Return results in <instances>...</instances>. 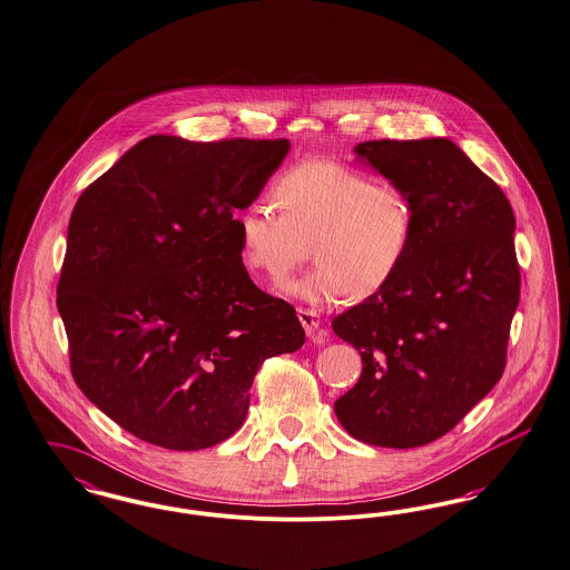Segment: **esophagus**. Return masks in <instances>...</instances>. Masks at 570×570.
Listing matches in <instances>:
<instances>
[{"instance_id": "1", "label": "esophagus", "mask_w": 570, "mask_h": 570, "mask_svg": "<svg viewBox=\"0 0 570 570\" xmlns=\"http://www.w3.org/2000/svg\"><path fill=\"white\" fill-rule=\"evenodd\" d=\"M296 314H298V320H301V324H303L307 337L314 340L316 343L324 342L326 333L322 331V322H320L318 312H314V309H298Z\"/></svg>"}]
</instances>
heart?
<instances>
[{
  "label": "heart",
  "mask_w": 570,
  "mask_h": 570,
  "mask_svg": "<svg viewBox=\"0 0 570 570\" xmlns=\"http://www.w3.org/2000/svg\"><path fill=\"white\" fill-rule=\"evenodd\" d=\"M272 205L237 216L239 258L252 274L284 282L312 244L316 267L284 286L312 305L375 295L411 250L415 209L405 188L326 159L301 160L274 186Z\"/></svg>",
  "instance_id": "b5f03b06"
}]
</instances>
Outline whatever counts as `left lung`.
<instances>
[{"instance_id":"obj_1","label":"left lung","mask_w":570,"mask_h":570,"mask_svg":"<svg viewBox=\"0 0 570 570\" xmlns=\"http://www.w3.org/2000/svg\"><path fill=\"white\" fill-rule=\"evenodd\" d=\"M356 160L407 190L411 250L382 291L333 320L361 352L335 401L354 439L407 450L450 433L497 386L520 303L509 199L448 137L373 139Z\"/></svg>"}]
</instances>
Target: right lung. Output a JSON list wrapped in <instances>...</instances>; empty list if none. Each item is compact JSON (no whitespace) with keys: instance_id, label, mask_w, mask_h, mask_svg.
Segmentation results:
<instances>
[{"instance_id":"right-lung-1","label":"right lung","mask_w":570,"mask_h":570,"mask_svg":"<svg viewBox=\"0 0 570 570\" xmlns=\"http://www.w3.org/2000/svg\"><path fill=\"white\" fill-rule=\"evenodd\" d=\"M288 139L150 136L80 195L57 288L69 363L95 407L165 450L235 433L261 365L296 352L295 307L239 258L246 209Z\"/></svg>"}]
</instances>
